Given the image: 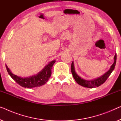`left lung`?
<instances>
[{
    "label": "left lung",
    "instance_id": "1",
    "mask_svg": "<svg viewBox=\"0 0 121 121\" xmlns=\"http://www.w3.org/2000/svg\"><path fill=\"white\" fill-rule=\"evenodd\" d=\"M116 58L117 56L116 54H115L114 56V62L111 66L110 69L107 72L103 75L102 77H99V78L97 79H95L93 80H86L84 79L81 78V77L79 76L77 74L75 73V69H74V63L72 62L71 65V72L73 75V78H74L75 82L80 85L84 86V87H87V88H93L95 87H98L99 86L101 85L104 83V82L107 80V79L108 78V77L110 76L111 73L114 69L115 65H116Z\"/></svg>",
    "mask_w": 121,
    "mask_h": 121
}]
</instances>
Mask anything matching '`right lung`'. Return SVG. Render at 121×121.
<instances>
[{
    "instance_id": "1",
    "label": "right lung",
    "mask_w": 121,
    "mask_h": 121,
    "mask_svg": "<svg viewBox=\"0 0 121 121\" xmlns=\"http://www.w3.org/2000/svg\"><path fill=\"white\" fill-rule=\"evenodd\" d=\"M55 62V60L50 62L37 74L27 78H21L13 74L6 65V68L9 74L19 85L25 88H32L41 86L46 83L52 74V68Z\"/></svg>"
}]
</instances>
